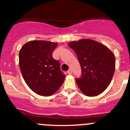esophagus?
Listing matches in <instances>:
<instances>
[{"instance_id":"1","label":"esophagus","mask_w":130,"mask_h":130,"mask_svg":"<svg viewBox=\"0 0 130 130\" xmlns=\"http://www.w3.org/2000/svg\"><path fill=\"white\" fill-rule=\"evenodd\" d=\"M72 72V71L71 69H69V70L67 71V74H71Z\"/></svg>"}]
</instances>
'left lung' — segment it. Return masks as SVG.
<instances>
[{
  "instance_id": "obj_1",
  "label": "left lung",
  "mask_w": 130,
  "mask_h": 130,
  "mask_svg": "<svg viewBox=\"0 0 130 130\" xmlns=\"http://www.w3.org/2000/svg\"><path fill=\"white\" fill-rule=\"evenodd\" d=\"M69 46L76 53L81 67V77L75 79L79 89L88 96L101 94L115 72L114 54L104 44L91 39L72 41Z\"/></svg>"
}]
</instances>
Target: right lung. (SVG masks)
I'll list each match as a JSON object with an SVG mask.
<instances>
[{"label": "right lung", "instance_id": "1", "mask_svg": "<svg viewBox=\"0 0 130 130\" xmlns=\"http://www.w3.org/2000/svg\"><path fill=\"white\" fill-rule=\"evenodd\" d=\"M58 44L50 41H31L21 47L19 65L29 88L41 96H50L60 88L65 75L52 53Z\"/></svg>", "mask_w": 130, "mask_h": 130}]
</instances>
